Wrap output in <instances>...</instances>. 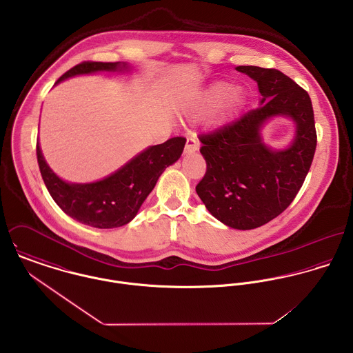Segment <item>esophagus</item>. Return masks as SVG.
I'll return each instance as SVG.
<instances>
[{
	"label": "esophagus",
	"mask_w": 353,
	"mask_h": 353,
	"mask_svg": "<svg viewBox=\"0 0 353 353\" xmlns=\"http://www.w3.org/2000/svg\"><path fill=\"white\" fill-rule=\"evenodd\" d=\"M199 148H200L199 140L196 137H188L186 145H185V153H193V152L199 151Z\"/></svg>",
	"instance_id": "esophagus-1"
}]
</instances>
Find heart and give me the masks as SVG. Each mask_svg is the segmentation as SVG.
<instances>
[{
	"instance_id": "b5f03b06",
	"label": "heart",
	"mask_w": 353,
	"mask_h": 353,
	"mask_svg": "<svg viewBox=\"0 0 353 353\" xmlns=\"http://www.w3.org/2000/svg\"><path fill=\"white\" fill-rule=\"evenodd\" d=\"M242 103V92L228 81H216L206 87L194 104L196 112H206L219 107L213 117L214 123H225L234 118Z\"/></svg>"
}]
</instances>
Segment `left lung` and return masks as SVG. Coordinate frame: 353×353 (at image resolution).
Segmentation results:
<instances>
[{
	"mask_svg": "<svg viewBox=\"0 0 353 353\" xmlns=\"http://www.w3.org/2000/svg\"><path fill=\"white\" fill-rule=\"evenodd\" d=\"M258 84L259 107L209 134H201L206 172L196 192L206 209L235 230L261 227L294 201L316 148L314 111L308 94L277 69L236 66ZM274 116L297 125L285 150H272L260 130Z\"/></svg>",
	"mask_w": 353,
	"mask_h": 353,
	"instance_id": "obj_1",
	"label": "left lung"
}]
</instances>
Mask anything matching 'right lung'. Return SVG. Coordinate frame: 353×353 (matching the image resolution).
I'll list each match as a JSON object with an SVG mask.
<instances>
[{
	"label": "right lung",
	"mask_w": 353,
	"mask_h": 353,
	"mask_svg": "<svg viewBox=\"0 0 353 353\" xmlns=\"http://www.w3.org/2000/svg\"><path fill=\"white\" fill-rule=\"evenodd\" d=\"M126 62H81L55 84L79 74L129 70ZM186 139L174 137L134 156L125 165L104 179L92 183L62 181L46 163L39 143L37 156L43 182L52 200L72 219L95 228H115L132 221L150 196L163 171L182 154Z\"/></svg>",
	"instance_id": "obj_1"
}]
</instances>
